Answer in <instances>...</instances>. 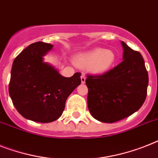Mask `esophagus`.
Here are the masks:
<instances>
[{"instance_id": "34e87169", "label": "esophagus", "mask_w": 158, "mask_h": 158, "mask_svg": "<svg viewBox=\"0 0 158 158\" xmlns=\"http://www.w3.org/2000/svg\"><path fill=\"white\" fill-rule=\"evenodd\" d=\"M85 81H86V77L84 76V75H81V82H82V83H85Z\"/></svg>"}]
</instances>
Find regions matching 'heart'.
Wrapping results in <instances>:
<instances>
[{
    "mask_svg": "<svg viewBox=\"0 0 158 158\" xmlns=\"http://www.w3.org/2000/svg\"><path fill=\"white\" fill-rule=\"evenodd\" d=\"M117 57L112 49L96 48L75 57L74 62L76 66L83 70H88L92 74H105L114 66Z\"/></svg>",
    "mask_w": 158,
    "mask_h": 158,
    "instance_id": "obj_1",
    "label": "heart"
}]
</instances>
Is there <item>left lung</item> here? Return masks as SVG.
Segmentation results:
<instances>
[{
	"label": "left lung",
	"mask_w": 158,
	"mask_h": 158,
	"mask_svg": "<svg viewBox=\"0 0 158 158\" xmlns=\"http://www.w3.org/2000/svg\"><path fill=\"white\" fill-rule=\"evenodd\" d=\"M123 61L101 75H88V107L92 117L112 123L139 110L145 101L148 71L142 55L123 41Z\"/></svg>",
	"instance_id": "8db88e82"
}]
</instances>
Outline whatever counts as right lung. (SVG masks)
Masks as SVG:
<instances>
[{"instance_id":"right-lung-1","label":"right lung","mask_w":158,"mask_h":158,"mask_svg":"<svg viewBox=\"0 0 158 158\" xmlns=\"http://www.w3.org/2000/svg\"><path fill=\"white\" fill-rule=\"evenodd\" d=\"M53 46L35 42L23 50L13 62L9 93L25 118L51 123L63 113L67 97L81 83L80 73L63 77L43 57Z\"/></svg>"}]
</instances>
